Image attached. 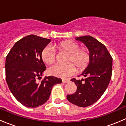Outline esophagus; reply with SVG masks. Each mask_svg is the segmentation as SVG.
Instances as JSON below:
<instances>
[{
    "mask_svg": "<svg viewBox=\"0 0 126 126\" xmlns=\"http://www.w3.org/2000/svg\"><path fill=\"white\" fill-rule=\"evenodd\" d=\"M62 82H63V83H68L69 82V79H63Z\"/></svg>",
    "mask_w": 126,
    "mask_h": 126,
    "instance_id": "esophagus-1",
    "label": "esophagus"
}]
</instances>
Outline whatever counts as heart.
<instances>
[{
	"mask_svg": "<svg viewBox=\"0 0 126 126\" xmlns=\"http://www.w3.org/2000/svg\"><path fill=\"white\" fill-rule=\"evenodd\" d=\"M60 49L66 50L71 53L68 62H72L66 64H56L49 69L50 74L58 77H68L73 75L77 71L76 64L79 69H83L88 65L90 61V54L85 49H80V46L77 43L71 41H63L58 45ZM43 60L47 64H51L55 62L56 53L54 48L51 46H47L41 52ZM75 64H74L73 63Z\"/></svg>",
	"mask_w": 126,
	"mask_h": 126,
	"instance_id": "heart-1",
	"label": "heart"
}]
</instances>
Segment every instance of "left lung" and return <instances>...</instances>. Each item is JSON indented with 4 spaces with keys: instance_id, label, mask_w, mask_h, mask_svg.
Listing matches in <instances>:
<instances>
[{
    "instance_id": "left-lung-1",
    "label": "left lung",
    "mask_w": 126,
    "mask_h": 126,
    "mask_svg": "<svg viewBox=\"0 0 126 126\" xmlns=\"http://www.w3.org/2000/svg\"><path fill=\"white\" fill-rule=\"evenodd\" d=\"M76 40L85 44L90 52V62L80 76L85 79H72L77 86L76 92L67 95L72 104L86 107L95 103L105 92L112 72V57L106 47L91 36L77 37Z\"/></svg>"
}]
</instances>
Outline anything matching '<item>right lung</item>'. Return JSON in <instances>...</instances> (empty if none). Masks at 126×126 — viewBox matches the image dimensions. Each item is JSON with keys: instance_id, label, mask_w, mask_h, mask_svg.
I'll list each match as a JSON object with an SVG mask.
<instances>
[{"instance_id": "obj_1", "label": "right lung", "mask_w": 126, "mask_h": 126, "mask_svg": "<svg viewBox=\"0 0 126 126\" xmlns=\"http://www.w3.org/2000/svg\"><path fill=\"white\" fill-rule=\"evenodd\" d=\"M50 41L28 35L16 42L6 57L5 76L9 89L27 107L36 108L46 102L53 86L62 82L61 79L54 76L45 77L39 82L37 80L46 69L41 52Z\"/></svg>"}]
</instances>
